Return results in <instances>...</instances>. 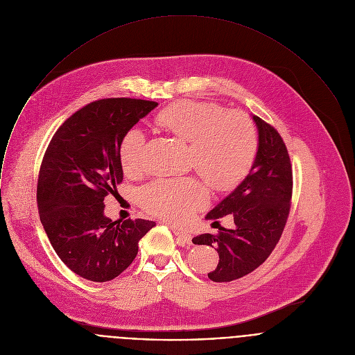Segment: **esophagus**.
Instances as JSON below:
<instances>
[{"label": "esophagus", "mask_w": 355, "mask_h": 355, "mask_svg": "<svg viewBox=\"0 0 355 355\" xmlns=\"http://www.w3.org/2000/svg\"><path fill=\"white\" fill-rule=\"evenodd\" d=\"M172 230H173V233L176 236L179 245H191V236L189 233H186L183 230H179L176 227H172Z\"/></svg>", "instance_id": "34e87169"}]
</instances>
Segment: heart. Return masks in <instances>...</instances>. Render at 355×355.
<instances>
[{"instance_id":"obj_1","label":"heart","mask_w":355,"mask_h":355,"mask_svg":"<svg viewBox=\"0 0 355 355\" xmlns=\"http://www.w3.org/2000/svg\"><path fill=\"white\" fill-rule=\"evenodd\" d=\"M158 122L189 141V161L215 189L238 183L250 169L257 132L250 119L241 112L198 102H180L165 109ZM147 151L146 130L136 125L123 136L119 159L125 173H136L143 166ZM141 205L154 215L180 222L208 200L204 183L194 178L158 179L140 189Z\"/></svg>"}]
</instances>
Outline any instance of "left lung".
Here are the masks:
<instances>
[{
	"label": "left lung",
	"mask_w": 355,
	"mask_h": 355,
	"mask_svg": "<svg viewBox=\"0 0 355 355\" xmlns=\"http://www.w3.org/2000/svg\"><path fill=\"white\" fill-rule=\"evenodd\" d=\"M252 119L257 128V151L249 175L205 216L216 220L230 215L234 226L193 238V243L218 250V267L208 272L215 282L234 281L257 268L279 241L289 215L292 168L288 150L271 125L256 116Z\"/></svg>",
	"instance_id": "1"
}]
</instances>
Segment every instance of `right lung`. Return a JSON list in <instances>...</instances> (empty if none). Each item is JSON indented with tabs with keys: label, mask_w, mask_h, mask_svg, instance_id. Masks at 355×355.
Masks as SVG:
<instances>
[{
	"label": "right lung",
	"mask_w": 355,
	"mask_h": 355,
	"mask_svg": "<svg viewBox=\"0 0 355 355\" xmlns=\"http://www.w3.org/2000/svg\"><path fill=\"white\" fill-rule=\"evenodd\" d=\"M157 106L129 98L92 102L62 123L45 151L37 186L40 219L60 260L85 279L119 277L155 226L144 219L113 222L105 215V197L123 179L125 133Z\"/></svg>",
	"instance_id": "1"
}]
</instances>
